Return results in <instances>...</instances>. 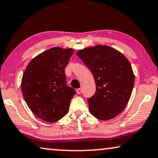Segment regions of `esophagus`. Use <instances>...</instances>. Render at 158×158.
I'll use <instances>...</instances> for the list:
<instances>
[{
  "mask_svg": "<svg viewBox=\"0 0 158 158\" xmlns=\"http://www.w3.org/2000/svg\"><path fill=\"white\" fill-rule=\"evenodd\" d=\"M76 92H77V93L78 94H79L81 93V92H82V90H81V88H79V89H77V90H76Z\"/></svg>",
  "mask_w": 158,
  "mask_h": 158,
  "instance_id": "esophagus-1",
  "label": "esophagus"
}]
</instances>
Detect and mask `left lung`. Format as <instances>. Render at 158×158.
Here are the masks:
<instances>
[{
  "mask_svg": "<svg viewBox=\"0 0 158 158\" xmlns=\"http://www.w3.org/2000/svg\"><path fill=\"white\" fill-rule=\"evenodd\" d=\"M77 55L95 81V93L88 99L89 112L102 121L113 118L126 108L133 90L134 75L129 61L107 45L84 48Z\"/></svg>",
  "mask_w": 158,
  "mask_h": 158,
  "instance_id": "obj_1",
  "label": "left lung"
}]
</instances>
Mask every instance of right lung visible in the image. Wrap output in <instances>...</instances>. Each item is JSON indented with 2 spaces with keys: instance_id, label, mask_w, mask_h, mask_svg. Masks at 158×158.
<instances>
[{
  "instance_id": "right-lung-1",
  "label": "right lung",
  "mask_w": 158,
  "mask_h": 158,
  "mask_svg": "<svg viewBox=\"0 0 158 158\" xmlns=\"http://www.w3.org/2000/svg\"><path fill=\"white\" fill-rule=\"evenodd\" d=\"M73 50L56 47L34 58L22 79V92L34 114L48 123L61 119L68 113L74 89L66 85L65 68Z\"/></svg>"
}]
</instances>
